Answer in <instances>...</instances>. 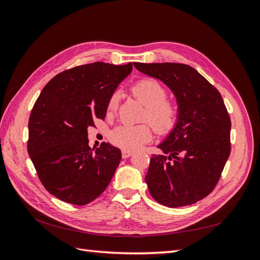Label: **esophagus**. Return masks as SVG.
<instances>
[{
	"label": "esophagus",
	"instance_id": "esophagus-1",
	"mask_svg": "<svg viewBox=\"0 0 260 260\" xmlns=\"http://www.w3.org/2000/svg\"><path fill=\"white\" fill-rule=\"evenodd\" d=\"M133 155V152L131 151H121V156H123V158H127Z\"/></svg>",
	"mask_w": 260,
	"mask_h": 260
}]
</instances>
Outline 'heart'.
<instances>
[{"mask_svg":"<svg viewBox=\"0 0 260 260\" xmlns=\"http://www.w3.org/2000/svg\"><path fill=\"white\" fill-rule=\"evenodd\" d=\"M132 92L146 107L147 119L159 134H167L173 129L179 117L176 105L168 102V91L158 81L146 78L137 81ZM119 104V93L114 92L107 104V113L116 112ZM152 129L148 125H120L110 133L113 144L124 151H136L152 140Z\"/></svg>","mask_w":260,"mask_h":260,"instance_id":"obj_1","label":"heart"}]
</instances>
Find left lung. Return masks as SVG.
Returning a JSON list of instances; mask_svg holds the SVG:
<instances>
[{"mask_svg":"<svg viewBox=\"0 0 260 260\" xmlns=\"http://www.w3.org/2000/svg\"><path fill=\"white\" fill-rule=\"evenodd\" d=\"M142 74L161 80L175 97L179 117L152 155L145 182L151 196L170 208L207 197L230 155L231 123L220 92L183 63L134 62Z\"/></svg>","mask_w":260,"mask_h":260,"instance_id":"1","label":"left lung"}]
</instances>
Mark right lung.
<instances>
[{
  "instance_id": "right-lung-1",
  "label": "right lung",
  "mask_w": 260,
  "mask_h": 260,
  "mask_svg": "<svg viewBox=\"0 0 260 260\" xmlns=\"http://www.w3.org/2000/svg\"><path fill=\"white\" fill-rule=\"evenodd\" d=\"M132 70V62L78 66L53 77L38 97L27 152L43 186L59 200L85 206L113 179L120 150L109 143L91 148L87 128L106 117L110 96Z\"/></svg>"
}]
</instances>
